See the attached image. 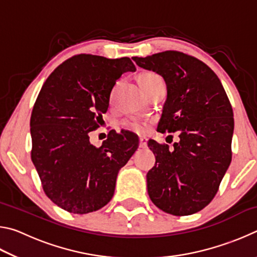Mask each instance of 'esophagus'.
Returning a JSON list of instances; mask_svg holds the SVG:
<instances>
[{"mask_svg":"<svg viewBox=\"0 0 257 257\" xmlns=\"http://www.w3.org/2000/svg\"><path fill=\"white\" fill-rule=\"evenodd\" d=\"M139 147H142V149H146L147 147V139L145 137L139 138Z\"/></svg>","mask_w":257,"mask_h":257,"instance_id":"1","label":"esophagus"}]
</instances>
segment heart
Segmentation results:
<instances>
[{
  "label": "heart",
  "mask_w": 257,
  "mask_h": 257,
  "mask_svg": "<svg viewBox=\"0 0 257 257\" xmlns=\"http://www.w3.org/2000/svg\"><path fill=\"white\" fill-rule=\"evenodd\" d=\"M160 80H162L161 79V77L155 75V73H153V72H145V73H143V75L139 76V78H138L139 85H141L142 88L144 89V92H146L147 89L151 88L152 86L156 84V82ZM123 127L127 130H130V132L136 133L139 135L146 134L147 132H149V123H147L146 121H143L141 119H136V118L124 120Z\"/></svg>",
  "instance_id": "heart-1"
}]
</instances>
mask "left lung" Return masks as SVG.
<instances>
[{"mask_svg":"<svg viewBox=\"0 0 257 257\" xmlns=\"http://www.w3.org/2000/svg\"><path fill=\"white\" fill-rule=\"evenodd\" d=\"M133 60L167 85L158 132L180 134L173 150L149 141L155 155L146 176L150 198L169 214H194L215 196L231 162V104L214 71L194 56L165 51Z\"/></svg>","mask_w":257,"mask_h":257,"instance_id":"left-lung-1","label":"left lung"}]
</instances>
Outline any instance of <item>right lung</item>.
I'll list each match as a JSON object with an SVG mask.
<instances>
[{
    "instance_id": "add662e5",
    "label": "right lung",
    "mask_w": 257,
    "mask_h": 257,
    "mask_svg": "<svg viewBox=\"0 0 257 257\" xmlns=\"http://www.w3.org/2000/svg\"><path fill=\"white\" fill-rule=\"evenodd\" d=\"M136 71L129 58L72 56L43 85L30 118L32 161L46 196L76 214L111 201L118 172L138 149L135 134L111 132L101 147L89 142L108 108L116 80Z\"/></svg>"
}]
</instances>
